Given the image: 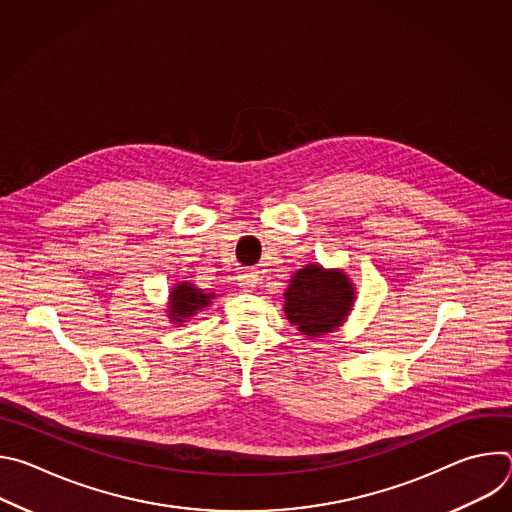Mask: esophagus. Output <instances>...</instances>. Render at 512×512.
<instances>
[{"mask_svg": "<svg viewBox=\"0 0 512 512\" xmlns=\"http://www.w3.org/2000/svg\"><path fill=\"white\" fill-rule=\"evenodd\" d=\"M237 281H239V287H243L245 291H251L253 287H257V273L251 269H243L239 271Z\"/></svg>", "mask_w": 512, "mask_h": 512, "instance_id": "obj_1", "label": "esophagus"}]
</instances>
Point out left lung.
<instances>
[{"label":"left lung","mask_w":512,"mask_h":512,"mask_svg":"<svg viewBox=\"0 0 512 512\" xmlns=\"http://www.w3.org/2000/svg\"><path fill=\"white\" fill-rule=\"evenodd\" d=\"M352 300V283L342 271L308 265L291 277L285 291V316L300 332L316 338L342 324Z\"/></svg>","instance_id":"left-lung-1"}]
</instances>
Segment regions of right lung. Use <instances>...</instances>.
Listing matches in <instances>:
<instances>
[{
	"mask_svg": "<svg viewBox=\"0 0 512 512\" xmlns=\"http://www.w3.org/2000/svg\"><path fill=\"white\" fill-rule=\"evenodd\" d=\"M212 300V294H204V291L192 287L190 283H180L172 291V304H170V318L178 324L186 322V318L194 316L198 310L208 306Z\"/></svg>",
	"mask_w": 512,
	"mask_h": 512,
	"instance_id": "add662e5",
	"label": "right lung"
}]
</instances>
